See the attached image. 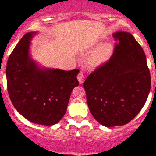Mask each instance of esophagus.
<instances>
[{
    "mask_svg": "<svg viewBox=\"0 0 156 156\" xmlns=\"http://www.w3.org/2000/svg\"><path fill=\"white\" fill-rule=\"evenodd\" d=\"M77 80L80 82V84H82L83 82H84V74L82 72H80L77 76Z\"/></svg>",
    "mask_w": 156,
    "mask_h": 156,
    "instance_id": "obj_1",
    "label": "esophagus"
}]
</instances>
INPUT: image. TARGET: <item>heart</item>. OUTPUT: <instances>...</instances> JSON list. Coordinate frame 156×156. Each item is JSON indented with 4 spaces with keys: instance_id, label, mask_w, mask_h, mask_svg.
Segmentation results:
<instances>
[{
    "instance_id": "heart-1",
    "label": "heart",
    "mask_w": 156,
    "mask_h": 156,
    "mask_svg": "<svg viewBox=\"0 0 156 156\" xmlns=\"http://www.w3.org/2000/svg\"><path fill=\"white\" fill-rule=\"evenodd\" d=\"M91 52L87 59V65L89 67L97 68L109 60L114 53V47L110 43L101 44L97 41L89 48V52Z\"/></svg>"
}]
</instances>
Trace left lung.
Returning <instances> with one entry per match:
<instances>
[{"mask_svg":"<svg viewBox=\"0 0 156 156\" xmlns=\"http://www.w3.org/2000/svg\"><path fill=\"white\" fill-rule=\"evenodd\" d=\"M109 61L84 82L89 111L100 124L120 126L135 118L146 103L151 74L141 46L128 32H116Z\"/></svg>","mask_w":156,"mask_h":156,"instance_id":"1","label":"left lung"}]
</instances>
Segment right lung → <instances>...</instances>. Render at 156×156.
I'll return each instance as SVG.
<instances>
[{
	"label": "right lung",
	"mask_w": 156,
	"mask_h": 156,
	"mask_svg": "<svg viewBox=\"0 0 156 156\" xmlns=\"http://www.w3.org/2000/svg\"><path fill=\"white\" fill-rule=\"evenodd\" d=\"M35 34H25L9 56L8 91L12 105L23 117L37 124L51 126L65 114L72 89L79 85L80 70L40 67L30 54Z\"/></svg>",
	"instance_id": "right-lung-1"
}]
</instances>
